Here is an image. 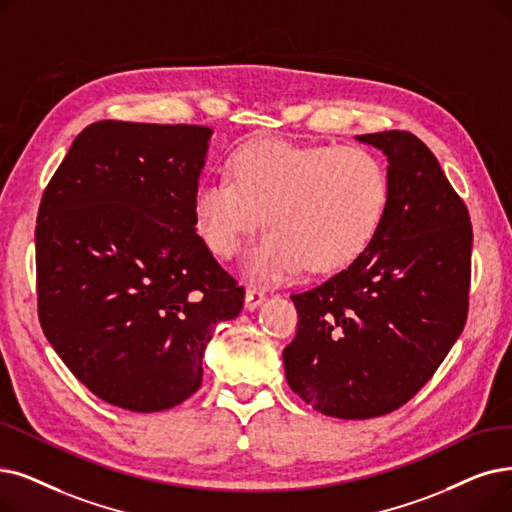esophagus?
I'll list each match as a JSON object with an SVG mask.
<instances>
[{"label":"esophagus","instance_id":"esophagus-1","mask_svg":"<svg viewBox=\"0 0 512 512\" xmlns=\"http://www.w3.org/2000/svg\"><path fill=\"white\" fill-rule=\"evenodd\" d=\"M267 300V296H264V292L256 290V288H250L248 292H245V309L248 311H256L258 306H262V302Z\"/></svg>","mask_w":512,"mask_h":512}]
</instances>
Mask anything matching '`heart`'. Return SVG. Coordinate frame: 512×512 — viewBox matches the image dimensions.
I'll return each mask as SVG.
<instances>
[{"label": "heart", "instance_id": "heart-1", "mask_svg": "<svg viewBox=\"0 0 512 512\" xmlns=\"http://www.w3.org/2000/svg\"><path fill=\"white\" fill-rule=\"evenodd\" d=\"M229 176H203L193 193L199 235L218 258H233L260 224L264 235L245 256L256 283L338 271L365 252L391 208L384 159L365 147L294 145L262 138L239 147Z\"/></svg>", "mask_w": 512, "mask_h": 512}]
</instances>
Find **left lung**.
I'll use <instances>...</instances> for the list:
<instances>
[{
	"mask_svg": "<svg viewBox=\"0 0 512 512\" xmlns=\"http://www.w3.org/2000/svg\"><path fill=\"white\" fill-rule=\"evenodd\" d=\"M380 149L391 208L349 267L294 294L298 332L285 378L313 410L384 416L431 380L464 330L473 227L437 157L412 132L355 136Z\"/></svg>",
	"mask_w": 512,
	"mask_h": 512,
	"instance_id": "8db88e82",
	"label": "left lung"
}]
</instances>
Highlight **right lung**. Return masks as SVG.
I'll use <instances>...</instances> for the list:
<instances>
[{"label": "right lung", "mask_w": 512, "mask_h": 512, "mask_svg": "<svg viewBox=\"0 0 512 512\" xmlns=\"http://www.w3.org/2000/svg\"><path fill=\"white\" fill-rule=\"evenodd\" d=\"M212 130L96 121L44 191L35 227L42 330L111 405L161 412L201 386L203 351L243 288L197 235Z\"/></svg>", "instance_id": "1"}]
</instances>
